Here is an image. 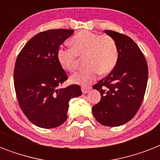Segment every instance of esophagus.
Wrapping results in <instances>:
<instances>
[{
	"label": "esophagus",
	"instance_id": "esophagus-1",
	"mask_svg": "<svg viewBox=\"0 0 160 160\" xmlns=\"http://www.w3.org/2000/svg\"><path fill=\"white\" fill-rule=\"evenodd\" d=\"M91 90V88L88 87V86H83L81 88V90H82L83 94H87V93L90 92V90Z\"/></svg>",
	"mask_w": 160,
	"mask_h": 160
}]
</instances>
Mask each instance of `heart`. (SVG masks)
Segmentation results:
<instances>
[{"label":"heart","instance_id":"heart-1","mask_svg":"<svg viewBox=\"0 0 160 160\" xmlns=\"http://www.w3.org/2000/svg\"><path fill=\"white\" fill-rule=\"evenodd\" d=\"M71 49L60 48L57 60L65 70L72 72L77 68L79 58H83L86 67L71 75L70 81L86 85L96 79L98 74L107 75L114 70L118 61L119 51L116 41L108 35L82 31L70 40Z\"/></svg>","mask_w":160,"mask_h":160}]
</instances>
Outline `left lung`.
Returning <instances> with one entry per match:
<instances>
[{
  "instance_id": "1",
  "label": "left lung",
  "mask_w": 160,
  "mask_h": 160,
  "mask_svg": "<svg viewBox=\"0 0 160 160\" xmlns=\"http://www.w3.org/2000/svg\"><path fill=\"white\" fill-rule=\"evenodd\" d=\"M105 33L116 41L119 57L114 70L93 86L101 100L92 112L99 123L115 127L129 122L139 110L146 90L148 65L130 37L109 30Z\"/></svg>"
}]
</instances>
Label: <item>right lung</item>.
Instances as JSON below:
<instances>
[{"label":"right lung","mask_w":160,"mask_h":160,"mask_svg":"<svg viewBox=\"0 0 160 160\" xmlns=\"http://www.w3.org/2000/svg\"><path fill=\"white\" fill-rule=\"evenodd\" d=\"M74 33L56 29L37 34L26 44L16 59L14 85L19 105L35 125L51 129L67 119L69 101L82 95L80 85L59 89L67 75L58 62L57 51Z\"/></svg>","instance_id":"1"}]
</instances>
